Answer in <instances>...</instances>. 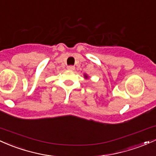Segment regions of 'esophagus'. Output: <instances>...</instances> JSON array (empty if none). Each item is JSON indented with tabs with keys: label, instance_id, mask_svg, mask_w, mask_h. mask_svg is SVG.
<instances>
[{
	"label": "esophagus",
	"instance_id": "esophagus-1",
	"mask_svg": "<svg viewBox=\"0 0 156 156\" xmlns=\"http://www.w3.org/2000/svg\"><path fill=\"white\" fill-rule=\"evenodd\" d=\"M68 70H69V71H73V70L75 69V67L73 66H69L67 67Z\"/></svg>",
	"mask_w": 156,
	"mask_h": 156
}]
</instances>
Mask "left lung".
Segmentation results:
<instances>
[{"label":"left lung","instance_id":"obj_1","mask_svg":"<svg viewBox=\"0 0 156 156\" xmlns=\"http://www.w3.org/2000/svg\"><path fill=\"white\" fill-rule=\"evenodd\" d=\"M85 77H87V76H85Z\"/></svg>","mask_w":156,"mask_h":156}]
</instances>
